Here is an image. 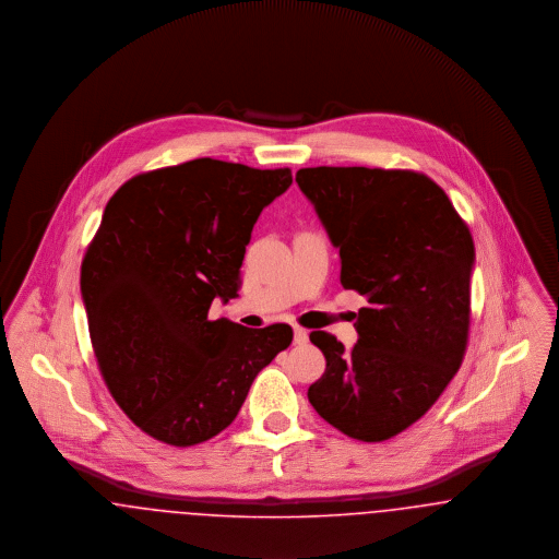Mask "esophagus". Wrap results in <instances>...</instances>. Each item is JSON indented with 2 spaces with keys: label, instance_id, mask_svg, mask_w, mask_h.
Segmentation results:
<instances>
[{
  "label": "esophagus",
  "instance_id": "34e87169",
  "mask_svg": "<svg viewBox=\"0 0 559 559\" xmlns=\"http://www.w3.org/2000/svg\"><path fill=\"white\" fill-rule=\"evenodd\" d=\"M307 341H309V332L305 328H300V325H294V343L296 345H305Z\"/></svg>",
  "mask_w": 559,
  "mask_h": 559
}]
</instances>
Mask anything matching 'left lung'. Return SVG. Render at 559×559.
<instances>
[{
	"instance_id": "left-lung-1",
	"label": "left lung",
	"mask_w": 559,
	"mask_h": 559,
	"mask_svg": "<svg viewBox=\"0 0 559 559\" xmlns=\"http://www.w3.org/2000/svg\"><path fill=\"white\" fill-rule=\"evenodd\" d=\"M296 182L341 254V284L366 296L357 343L309 338L325 372L309 386L323 420L382 441L429 411L463 364L473 237L440 185L412 170L302 168Z\"/></svg>"
}]
</instances>
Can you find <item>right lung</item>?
I'll return each instance as SVG.
<instances>
[{
	"instance_id": "1",
	"label": "right lung",
	"mask_w": 559,
	"mask_h": 559,
	"mask_svg": "<svg viewBox=\"0 0 559 559\" xmlns=\"http://www.w3.org/2000/svg\"><path fill=\"white\" fill-rule=\"evenodd\" d=\"M293 185L200 157L123 182L82 263V298L100 374L151 438L187 448L236 420L250 384L293 343L288 323L210 320L239 290L252 227Z\"/></svg>"
}]
</instances>
